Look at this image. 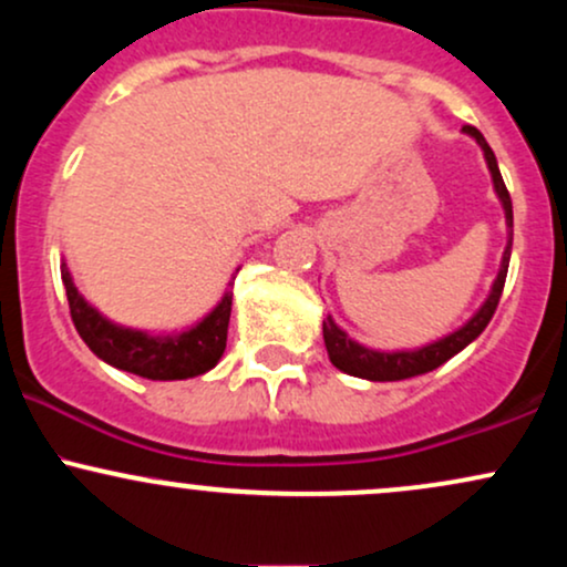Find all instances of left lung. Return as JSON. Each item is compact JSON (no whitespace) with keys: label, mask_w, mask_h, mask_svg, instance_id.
<instances>
[{"label":"left lung","mask_w":567,"mask_h":567,"mask_svg":"<svg viewBox=\"0 0 567 567\" xmlns=\"http://www.w3.org/2000/svg\"><path fill=\"white\" fill-rule=\"evenodd\" d=\"M461 130H464L470 138L477 141V146L483 148L485 165L487 171H491L493 192H496L501 207H504L506 229H509V239H506L504 256H501V269L496 279H493L491 292H487L483 306H480V309L474 311L461 328H455L453 333L442 336L437 341H429L424 347H415V349H394V351L370 349L365 343L354 341V338H351L343 328H338L333 317L328 315L322 320L324 349H328L330 362H333L338 370H343V373L357 375V379H365V381H405V379H413V375H424L429 370L440 368L442 362H447L451 357L458 354L461 349L470 347L474 338L487 328L493 311H496L501 290H504V282H506V271H509V258H512V197L509 192H506L504 178H501L496 154H493V148L487 146L483 133L472 125H464Z\"/></svg>","instance_id":"obj_1"}]
</instances>
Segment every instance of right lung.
Returning a JSON list of instances; mask_svg holds the SVG:
<instances>
[{"instance_id": "right-lung-1", "label": "right lung", "mask_w": 567, "mask_h": 567, "mask_svg": "<svg viewBox=\"0 0 567 567\" xmlns=\"http://www.w3.org/2000/svg\"><path fill=\"white\" fill-rule=\"evenodd\" d=\"M61 279L76 333L106 365L148 381H184L213 370L224 357L231 317V282L224 298L192 328L173 330V333H148V330L125 328L103 317L76 290L66 261L61 264Z\"/></svg>"}]
</instances>
